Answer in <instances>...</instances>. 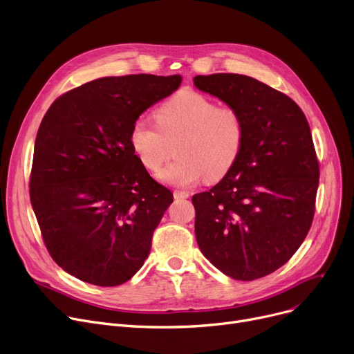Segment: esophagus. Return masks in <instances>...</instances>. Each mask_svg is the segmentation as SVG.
I'll use <instances>...</instances> for the list:
<instances>
[{
    "instance_id": "obj_1",
    "label": "esophagus",
    "mask_w": 354,
    "mask_h": 354,
    "mask_svg": "<svg viewBox=\"0 0 354 354\" xmlns=\"http://www.w3.org/2000/svg\"><path fill=\"white\" fill-rule=\"evenodd\" d=\"M174 198H189V196H190V193L189 192H185V190H174Z\"/></svg>"
}]
</instances>
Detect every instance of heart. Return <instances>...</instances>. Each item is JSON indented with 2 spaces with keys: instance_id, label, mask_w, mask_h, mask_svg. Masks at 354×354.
<instances>
[{
  "instance_id": "heart-1",
  "label": "heart",
  "mask_w": 354,
  "mask_h": 354,
  "mask_svg": "<svg viewBox=\"0 0 354 354\" xmlns=\"http://www.w3.org/2000/svg\"><path fill=\"white\" fill-rule=\"evenodd\" d=\"M156 124L137 118L130 142L142 165L157 171L174 149L177 157L158 177L177 185L213 183L225 177L241 157L245 122L232 106L218 104L197 91H181L154 111Z\"/></svg>"
}]
</instances>
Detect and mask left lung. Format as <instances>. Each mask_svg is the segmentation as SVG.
Wrapping results in <instances>:
<instances>
[{
    "label": "left lung",
    "instance_id": "obj_1",
    "mask_svg": "<svg viewBox=\"0 0 354 354\" xmlns=\"http://www.w3.org/2000/svg\"><path fill=\"white\" fill-rule=\"evenodd\" d=\"M194 84L245 122L237 164L192 198L197 244L228 277H264L292 259L313 223L320 169L310 126L292 98L256 78L223 73Z\"/></svg>",
    "mask_w": 354,
    "mask_h": 354
}]
</instances>
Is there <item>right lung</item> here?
Masks as SVG:
<instances>
[{"instance_id":"right-lung-1","label":"right lung","mask_w":354,"mask_h":354,"mask_svg":"<svg viewBox=\"0 0 354 354\" xmlns=\"http://www.w3.org/2000/svg\"><path fill=\"white\" fill-rule=\"evenodd\" d=\"M180 84V75L98 78L59 95L41 121L31 205L50 256L78 280L118 286L149 257L173 193L134 154L130 130Z\"/></svg>"}]
</instances>
